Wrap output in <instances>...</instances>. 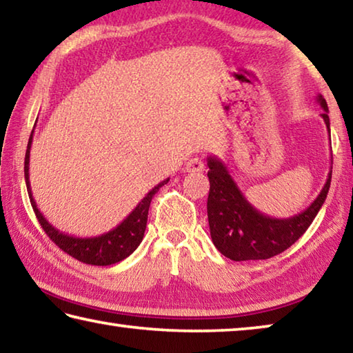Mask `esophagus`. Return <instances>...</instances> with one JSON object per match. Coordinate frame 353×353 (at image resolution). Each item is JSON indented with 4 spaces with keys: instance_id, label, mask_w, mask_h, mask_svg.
<instances>
[{
    "instance_id": "34e87169",
    "label": "esophagus",
    "mask_w": 353,
    "mask_h": 353,
    "mask_svg": "<svg viewBox=\"0 0 353 353\" xmlns=\"http://www.w3.org/2000/svg\"><path fill=\"white\" fill-rule=\"evenodd\" d=\"M185 170H187V172H201L204 171V162L198 157L190 159L187 165H185Z\"/></svg>"
}]
</instances>
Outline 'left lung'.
I'll return each instance as SVG.
<instances>
[{
  "label": "left lung",
  "mask_w": 353,
  "mask_h": 353,
  "mask_svg": "<svg viewBox=\"0 0 353 353\" xmlns=\"http://www.w3.org/2000/svg\"><path fill=\"white\" fill-rule=\"evenodd\" d=\"M318 103L324 109L322 118L330 134V119L325 99L318 94ZM210 193L207 199L208 225L212 241L221 254L234 261L266 260L282 254L292 246L313 223L325 202L332 182L328 172L327 182L312 205L291 218H271L250 204L238 188L227 166L218 157H207Z\"/></svg>",
  "instance_id": "8db88e82"
}]
</instances>
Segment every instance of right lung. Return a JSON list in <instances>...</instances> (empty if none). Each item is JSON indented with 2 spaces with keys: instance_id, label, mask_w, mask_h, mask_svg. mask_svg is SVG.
<instances>
[{
  "instance_id": "obj_1",
  "label": "right lung",
  "mask_w": 353,
  "mask_h": 353,
  "mask_svg": "<svg viewBox=\"0 0 353 353\" xmlns=\"http://www.w3.org/2000/svg\"><path fill=\"white\" fill-rule=\"evenodd\" d=\"M32 135H34V130L31 132V137H29V143L26 149L25 179H26L29 201H31L35 216H37L40 225L43 227L45 234L50 236L51 240L63 250V252H67L68 255L73 256V259L79 260L82 263H87V265H92V266H109V265H113V263L124 260L126 256L132 254L134 250L140 246L143 235H145L148 212H149V205H151L154 194L157 193L160 187H163L165 183H168L170 179H165L163 182L155 185L145 198L139 202V205L130 212L129 216L124 221H121V224H118L115 229L107 232V234L90 236V238H79V236H71L67 234H62L61 230H57L56 227H52L50 223H48L43 214L40 213L37 204H35V201L32 198L31 183H29V155H31L29 152H31Z\"/></svg>"
}]
</instances>
